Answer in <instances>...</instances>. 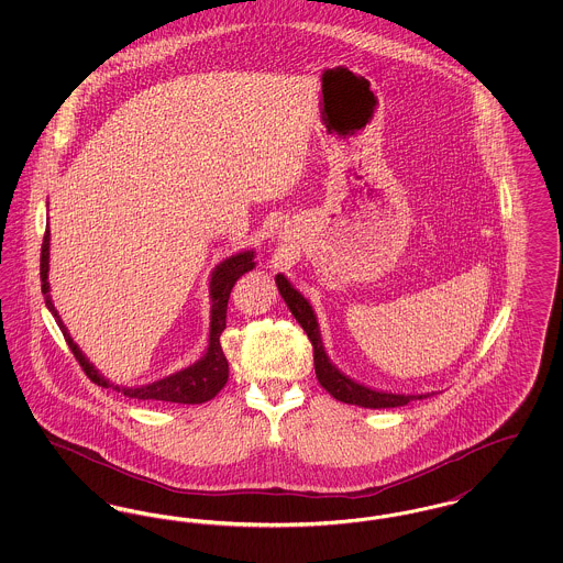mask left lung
Here are the masks:
<instances>
[{
    "mask_svg": "<svg viewBox=\"0 0 563 563\" xmlns=\"http://www.w3.org/2000/svg\"><path fill=\"white\" fill-rule=\"evenodd\" d=\"M276 287L283 295L287 308L291 310L295 321L301 324V329L306 331V335L310 338L312 346H314V369L317 377L321 382L322 388L338 401L349 402V405H358V407H367V409H384V407H402L413 399H422L429 395H397V393H382L367 388L354 379H350L349 375L342 374L327 356L324 346H322L321 331H319V322L317 314L310 306V301L294 289V285L283 276L276 274Z\"/></svg>",
    "mask_w": 563,
    "mask_h": 563,
    "instance_id": "1",
    "label": "left lung"
}]
</instances>
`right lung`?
<instances>
[{
    "label": "right lung",
    "mask_w": 563,
    "mask_h": 563,
    "mask_svg": "<svg viewBox=\"0 0 563 563\" xmlns=\"http://www.w3.org/2000/svg\"><path fill=\"white\" fill-rule=\"evenodd\" d=\"M255 268V251H241L228 260H223L219 266H214L209 280V295H211V327H209V346L200 361L189 365L186 369L177 374L166 375L162 379H156L145 386H118L109 382L108 377L99 374V369L86 358L80 346L71 340L67 327L60 321L56 308H54L53 297H51V283H48V272H51V230L46 225V234L42 242V257H40V278H42V294L46 308L53 312L54 321L58 329L63 331L65 342L78 358L84 374L90 377V382L103 386V388H113L122 393L124 397L131 399H141V401L158 402H179V405H198V402L211 401L214 395L225 386L228 382V358L221 350V333L225 329V310H228V299L230 291L236 285V280L242 274Z\"/></svg>",
    "instance_id": "obj_1"
}]
</instances>
